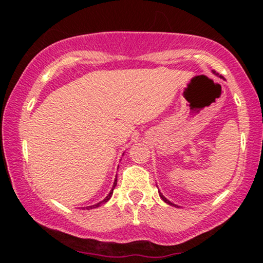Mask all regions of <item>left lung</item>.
<instances>
[{"label": "left lung", "mask_w": 263, "mask_h": 263, "mask_svg": "<svg viewBox=\"0 0 263 263\" xmlns=\"http://www.w3.org/2000/svg\"><path fill=\"white\" fill-rule=\"evenodd\" d=\"M213 73L214 74H217V73H215V70H213ZM218 75V74H217ZM159 196L161 197V199H163V201H164V202H166V203H168V204H171V206H175V207H177V206H176V204L175 203H172V202H170V201H168L167 199H166V197H165L164 195H163V194H161V193H159Z\"/></svg>", "instance_id": "1"}]
</instances>
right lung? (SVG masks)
<instances>
[{
    "mask_svg": "<svg viewBox=\"0 0 263 263\" xmlns=\"http://www.w3.org/2000/svg\"><path fill=\"white\" fill-rule=\"evenodd\" d=\"M116 184H117V179H115V182H114V185H112V189L110 190V193H109V195H107L105 199H104L103 201H100V202H98V203H96V204H92V206H88V207H86V210H92V208H97V207H99V206H102V204H104V203H106L107 201L110 200V197L112 196V193H114V189H115V186H116Z\"/></svg>",
    "mask_w": 263,
    "mask_h": 263,
    "instance_id": "1",
    "label": "right lung"
}]
</instances>
